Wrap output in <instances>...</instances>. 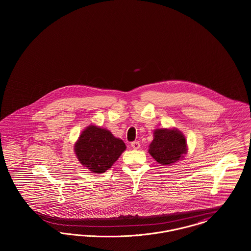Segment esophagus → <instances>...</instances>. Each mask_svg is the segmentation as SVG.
I'll return each mask as SVG.
<instances>
[{
	"label": "esophagus",
	"mask_w": 251,
	"mask_h": 251,
	"mask_svg": "<svg viewBox=\"0 0 251 251\" xmlns=\"http://www.w3.org/2000/svg\"><path fill=\"white\" fill-rule=\"evenodd\" d=\"M131 146L133 150H138L140 148V143L138 141H133L131 142Z\"/></svg>",
	"instance_id": "34e87169"
}]
</instances>
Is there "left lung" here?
I'll return each mask as SVG.
<instances>
[{
	"label": "left lung",
	"instance_id": "1",
	"mask_svg": "<svg viewBox=\"0 0 251 251\" xmlns=\"http://www.w3.org/2000/svg\"><path fill=\"white\" fill-rule=\"evenodd\" d=\"M149 153L157 163L169 166L181 160L187 152L186 138L178 129H156Z\"/></svg>",
	"mask_w": 251,
	"mask_h": 251
}]
</instances>
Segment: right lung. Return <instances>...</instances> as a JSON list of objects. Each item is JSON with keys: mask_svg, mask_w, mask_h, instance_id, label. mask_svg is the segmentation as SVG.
<instances>
[{"mask_svg": "<svg viewBox=\"0 0 251 251\" xmlns=\"http://www.w3.org/2000/svg\"><path fill=\"white\" fill-rule=\"evenodd\" d=\"M126 150V145L111 131L89 125L74 145L79 162L93 173H103L113 166Z\"/></svg>", "mask_w": 251, "mask_h": 251, "instance_id": "add662e5", "label": "right lung"}]
</instances>
